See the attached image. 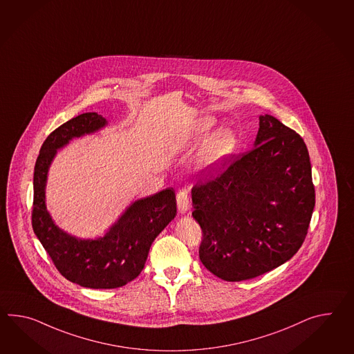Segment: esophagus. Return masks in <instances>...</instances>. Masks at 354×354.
<instances>
[{"label": "esophagus", "mask_w": 354, "mask_h": 354, "mask_svg": "<svg viewBox=\"0 0 354 354\" xmlns=\"http://www.w3.org/2000/svg\"><path fill=\"white\" fill-rule=\"evenodd\" d=\"M176 201H178V208H179L181 215L188 214L190 209V203L187 190H179L176 194Z\"/></svg>", "instance_id": "obj_1"}]
</instances>
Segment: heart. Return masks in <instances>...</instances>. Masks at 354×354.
<instances>
[{"label": "heart", "instance_id": "obj_1", "mask_svg": "<svg viewBox=\"0 0 354 354\" xmlns=\"http://www.w3.org/2000/svg\"><path fill=\"white\" fill-rule=\"evenodd\" d=\"M215 124V119L207 116L197 122V125L190 130L187 139L183 142V146L192 147L198 143ZM236 148V136L230 128H221L214 131L208 137L201 151L199 161L207 171H212L224 162Z\"/></svg>", "mask_w": 354, "mask_h": 354}]
</instances>
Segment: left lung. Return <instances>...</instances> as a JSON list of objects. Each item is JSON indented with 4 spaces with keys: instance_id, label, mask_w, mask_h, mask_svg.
Segmentation results:
<instances>
[{
    "instance_id": "left-lung-1",
    "label": "left lung",
    "mask_w": 354,
    "mask_h": 354,
    "mask_svg": "<svg viewBox=\"0 0 354 354\" xmlns=\"http://www.w3.org/2000/svg\"><path fill=\"white\" fill-rule=\"evenodd\" d=\"M221 167L192 189L199 259L225 281L248 280L289 261L304 241L315 207L310 155L299 134L266 113L253 148Z\"/></svg>"
}]
</instances>
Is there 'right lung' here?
<instances>
[{
	"instance_id": "right-lung-1",
	"label": "right lung",
	"mask_w": 354,
	"mask_h": 354,
	"mask_svg": "<svg viewBox=\"0 0 354 354\" xmlns=\"http://www.w3.org/2000/svg\"><path fill=\"white\" fill-rule=\"evenodd\" d=\"M102 115L86 113L66 121L44 140L35 166L32 225L37 238L61 275L91 289L120 288L145 268L156 236L176 216L173 188L131 202L102 236L83 239L55 224L46 206L47 176L57 151L73 139L104 129Z\"/></svg>"
}]
</instances>
